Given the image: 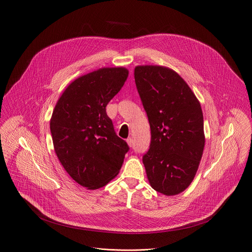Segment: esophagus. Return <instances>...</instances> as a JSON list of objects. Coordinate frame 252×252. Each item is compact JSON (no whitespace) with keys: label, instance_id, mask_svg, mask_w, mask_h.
Wrapping results in <instances>:
<instances>
[{"label":"esophagus","instance_id":"1","mask_svg":"<svg viewBox=\"0 0 252 252\" xmlns=\"http://www.w3.org/2000/svg\"><path fill=\"white\" fill-rule=\"evenodd\" d=\"M126 143H127V145H128L129 147H132V143H133V140H132V138H127V140H126Z\"/></svg>","mask_w":252,"mask_h":252}]
</instances>
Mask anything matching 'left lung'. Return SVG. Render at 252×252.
<instances>
[{"mask_svg":"<svg viewBox=\"0 0 252 252\" xmlns=\"http://www.w3.org/2000/svg\"><path fill=\"white\" fill-rule=\"evenodd\" d=\"M135 81L151 128L150 149L143 157L149 183L167 196L179 194L190 186L204 152L200 103L188 83L167 66L137 65Z\"/></svg>","mask_w":252,"mask_h":252,"instance_id":"8db88e82","label":"left lung"}]
</instances>
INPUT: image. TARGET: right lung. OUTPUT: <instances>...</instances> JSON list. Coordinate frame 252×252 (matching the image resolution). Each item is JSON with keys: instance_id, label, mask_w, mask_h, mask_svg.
<instances>
[{"instance_id": "1", "label": "right lung", "mask_w": 252, "mask_h": 252, "mask_svg": "<svg viewBox=\"0 0 252 252\" xmlns=\"http://www.w3.org/2000/svg\"><path fill=\"white\" fill-rule=\"evenodd\" d=\"M128 77L125 66H104L70 83L50 119L55 152L68 174L86 189L102 188L119 174L128 151L116 136L106 105Z\"/></svg>"}]
</instances>
